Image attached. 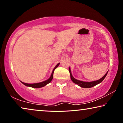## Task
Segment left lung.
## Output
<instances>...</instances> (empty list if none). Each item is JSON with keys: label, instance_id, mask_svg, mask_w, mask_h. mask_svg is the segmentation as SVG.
<instances>
[{"label": "left lung", "instance_id": "8db88e82", "mask_svg": "<svg viewBox=\"0 0 123 123\" xmlns=\"http://www.w3.org/2000/svg\"><path fill=\"white\" fill-rule=\"evenodd\" d=\"M69 72L70 73V79H71L72 81L73 82L74 84L78 85V86H79L81 87H82V88H91V87H94L95 86V85L101 83L104 80V79L105 78V77L107 75V73H108L107 72L105 74V75H104L103 77H102L101 79H99V80H96V81H91V82H86V81H80L75 79L72 75L70 67H69Z\"/></svg>", "mask_w": 123, "mask_h": 123}]
</instances>
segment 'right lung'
I'll list each match as a JSON object with an SVG mask.
<instances>
[{
  "instance_id": "add662e5",
  "label": "right lung",
  "mask_w": 123,
  "mask_h": 123,
  "mask_svg": "<svg viewBox=\"0 0 123 123\" xmlns=\"http://www.w3.org/2000/svg\"><path fill=\"white\" fill-rule=\"evenodd\" d=\"M60 63H57V64L56 66L55 67H54V69L53 70V72H52V73L51 74L50 78L47 79V80L41 82H38V83H34V84H27V83H24L23 82H22L20 81L23 84H24L25 86H28V87H32V88H41V87H43L45 86H46L47 84H48L51 81V80H53V74H54V70H55L56 68L58 66H59Z\"/></svg>"
}]
</instances>
